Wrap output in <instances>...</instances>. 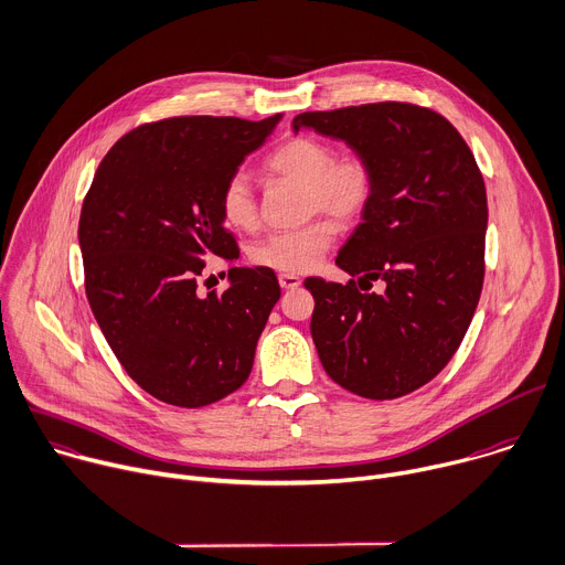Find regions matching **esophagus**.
Returning a JSON list of instances; mask_svg holds the SVG:
<instances>
[{"mask_svg":"<svg viewBox=\"0 0 565 565\" xmlns=\"http://www.w3.org/2000/svg\"><path fill=\"white\" fill-rule=\"evenodd\" d=\"M278 282H280V287H282V289H287V291H289V289H298L302 280H300L298 276H294V274H282V276L278 278Z\"/></svg>","mask_w":565,"mask_h":565,"instance_id":"esophagus-1","label":"esophagus"}]
</instances>
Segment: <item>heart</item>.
I'll use <instances>...</instances> for the list:
<instances>
[{
    "label": "heart",
    "instance_id": "obj_1",
    "mask_svg": "<svg viewBox=\"0 0 565 565\" xmlns=\"http://www.w3.org/2000/svg\"><path fill=\"white\" fill-rule=\"evenodd\" d=\"M265 171L305 186L307 213H329L338 222H356L374 195L372 164L359 153L335 156V151L316 138L296 136L278 145L265 160ZM217 206L224 222L234 230H254L258 224L256 193L245 173H232L224 180ZM335 238V224L329 217H316L298 230L276 232L252 247V260L258 267L280 274H305L313 269Z\"/></svg>",
    "mask_w": 565,
    "mask_h": 565
}]
</instances>
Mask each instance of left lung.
<instances>
[{"instance_id": "left-lung-1", "label": "left lung", "mask_w": 565, "mask_h": 565, "mask_svg": "<svg viewBox=\"0 0 565 565\" xmlns=\"http://www.w3.org/2000/svg\"><path fill=\"white\" fill-rule=\"evenodd\" d=\"M291 127L345 142L374 171L363 222L335 256L356 280H305L316 302L309 327L320 363L363 398L405 396L455 356L479 305L483 175L461 134L416 104L300 113ZM374 279L386 282L381 295L369 291Z\"/></svg>"}]
</instances>
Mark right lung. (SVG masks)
Instances as JSON below:
<instances>
[{
	"instance_id": "1",
	"label": "right lung",
	"mask_w": 565,
	"mask_h": 565,
	"mask_svg": "<svg viewBox=\"0 0 565 565\" xmlns=\"http://www.w3.org/2000/svg\"><path fill=\"white\" fill-rule=\"evenodd\" d=\"M280 116L171 118L122 136L99 162L79 215L93 316L127 374L151 396L204 407L252 372L280 285L271 269L232 267L230 289L200 296L215 256L236 260L220 189Z\"/></svg>"
}]
</instances>
